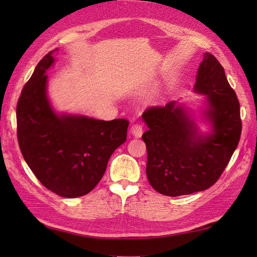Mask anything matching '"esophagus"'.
Here are the masks:
<instances>
[{
  "label": "esophagus",
  "instance_id": "esophagus-1",
  "mask_svg": "<svg viewBox=\"0 0 257 257\" xmlns=\"http://www.w3.org/2000/svg\"><path fill=\"white\" fill-rule=\"evenodd\" d=\"M130 133H132L133 136H135L136 138H140L141 136H143V133H144L143 124H140V123L133 124L132 129H130Z\"/></svg>",
  "mask_w": 257,
  "mask_h": 257
}]
</instances>
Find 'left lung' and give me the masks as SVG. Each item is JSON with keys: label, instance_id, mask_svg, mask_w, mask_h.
I'll use <instances>...</instances> for the list:
<instances>
[{"label": "left lung", "instance_id": "obj_1", "mask_svg": "<svg viewBox=\"0 0 257 257\" xmlns=\"http://www.w3.org/2000/svg\"><path fill=\"white\" fill-rule=\"evenodd\" d=\"M194 90L206 95L204 114L212 133L202 136L188 111L176 101L149 107L143 113L148 130L147 177L157 192L169 196L209 189L224 171L242 133L239 102L215 56L203 54Z\"/></svg>", "mask_w": 257, "mask_h": 257}]
</instances>
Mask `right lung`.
<instances>
[{"instance_id":"right-lung-1","label":"right lung","mask_w":257,"mask_h":257,"mask_svg":"<svg viewBox=\"0 0 257 257\" xmlns=\"http://www.w3.org/2000/svg\"><path fill=\"white\" fill-rule=\"evenodd\" d=\"M54 51L41 59L16 106L18 140L27 166L45 188L64 198L83 196L106 171L112 152L127 139L129 121L54 112L46 70Z\"/></svg>"}]
</instances>
